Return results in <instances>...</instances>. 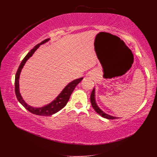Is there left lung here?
I'll return each mask as SVG.
<instances>
[{"label": "left lung", "mask_w": 157, "mask_h": 157, "mask_svg": "<svg viewBox=\"0 0 157 157\" xmlns=\"http://www.w3.org/2000/svg\"><path fill=\"white\" fill-rule=\"evenodd\" d=\"M90 102H91L92 108L95 109V111L98 114H100L101 116H102V117L107 118V119H109V120H113V119L117 118V117H114L113 116H111V115H109L108 114L105 113L104 111H102L99 108H98V105L96 104L95 99V88H94L92 92V94H91V96H90Z\"/></svg>", "instance_id": "8db88e82"}]
</instances>
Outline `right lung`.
I'll use <instances>...</instances> for the list:
<instances>
[{"mask_svg": "<svg viewBox=\"0 0 157 157\" xmlns=\"http://www.w3.org/2000/svg\"><path fill=\"white\" fill-rule=\"evenodd\" d=\"M49 40V39H46L43 40L40 43L37 44L34 48L31 49L30 52L28 53V54L25 56V57L23 60H22L15 76V94H16V97H17L18 101L20 102V104L24 107L25 108L27 109L30 113L37 115H40V116H47V117L51 116V115L57 113L58 111H59L63 108V107L66 105V104H67V102L69 100V98L72 92L74 91V88H75V87L77 86V85L79 83H80L81 80L83 79V78H80L79 79L72 81L71 83H69L65 87V88L62 90V92L59 94V95L55 98V100H54L51 103L48 104V105L44 107H42V108H33V107L28 105L23 100L19 90V78H20L21 71L25 63H26V62L27 61V60L29 59V58L32 56V55L34 54V53L37 50V49L40 46V45L45 43Z\"/></svg>", "mask_w": 157, "mask_h": 157, "instance_id": "add662e5", "label": "right lung"}]
</instances>
